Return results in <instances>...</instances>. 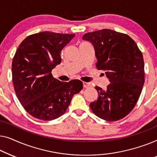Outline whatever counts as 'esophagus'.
<instances>
[{"label": "esophagus", "mask_w": 157, "mask_h": 157, "mask_svg": "<svg viewBox=\"0 0 157 157\" xmlns=\"http://www.w3.org/2000/svg\"><path fill=\"white\" fill-rule=\"evenodd\" d=\"M83 87L85 88H88L90 87V84L88 83V82H83Z\"/></svg>", "instance_id": "1"}]
</instances>
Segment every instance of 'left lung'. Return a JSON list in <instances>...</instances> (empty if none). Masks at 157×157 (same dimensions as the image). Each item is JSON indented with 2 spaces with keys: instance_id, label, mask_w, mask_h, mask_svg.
<instances>
[{
  "instance_id": "obj_1",
  "label": "left lung",
  "mask_w": 157,
  "mask_h": 157,
  "mask_svg": "<svg viewBox=\"0 0 157 157\" xmlns=\"http://www.w3.org/2000/svg\"><path fill=\"white\" fill-rule=\"evenodd\" d=\"M82 39L93 45L98 70L105 72L107 89L96 86L98 99L90 104L93 113L109 122L130 113L140 98L144 83L142 52L127 34L109 29L87 33Z\"/></svg>"
}]
</instances>
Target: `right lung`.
I'll list each match as a JSON object with an SVG mask.
<instances>
[{"label": "right lung", "instance_id": "1", "mask_svg": "<svg viewBox=\"0 0 157 157\" xmlns=\"http://www.w3.org/2000/svg\"><path fill=\"white\" fill-rule=\"evenodd\" d=\"M75 34L44 31L30 35L17 48L12 62L15 92L26 112L50 121L63 115L74 94L82 90L79 79L63 82L52 70L61 63V51Z\"/></svg>", "mask_w": 157, "mask_h": 157}]
</instances>
